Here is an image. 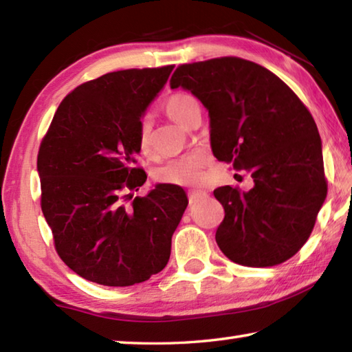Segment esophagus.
Listing matches in <instances>:
<instances>
[{"label": "esophagus", "mask_w": 352, "mask_h": 352, "mask_svg": "<svg viewBox=\"0 0 352 352\" xmlns=\"http://www.w3.org/2000/svg\"><path fill=\"white\" fill-rule=\"evenodd\" d=\"M206 197V190L204 189H195V190H189L188 192V199H189V204H195V201Z\"/></svg>", "instance_id": "34e87169"}]
</instances>
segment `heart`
<instances>
[{
	"mask_svg": "<svg viewBox=\"0 0 352 352\" xmlns=\"http://www.w3.org/2000/svg\"><path fill=\"white\" fill-rule=\"evenodd\" d=\"M197 105L195 99L186 93H175L166 99L164 110L175 121L184 124L190 109ZM138 146L142 153L151 151V122L142 118L138 127ZM208 163V155L204 151H192L182 157L169 160L168 163L153 170L157 183L177 184V186H194L204 180V169Z\"/></svg>",
	"mask_w": 352,
	"mask_h": 352,
	"instance_id": "heart-1",
	"label": "heart"
}]
</instances>
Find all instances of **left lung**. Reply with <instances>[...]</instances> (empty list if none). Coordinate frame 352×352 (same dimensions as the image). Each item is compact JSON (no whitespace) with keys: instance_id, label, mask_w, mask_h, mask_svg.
Returning a JSON list of instances; mask_svg holds the SVG:
<instances>
[{"instance_id":"left-lung-1","label":"left lung","mask_w":352,"mask_h":352,"mask_svg":"<svg viewBox=\"0 0 352 352\" xmlns=\"http://www.w3.org/2000/svg\"><path fill=\"white\" fill-rule=\"evenodd\" d=\"M169 83L186 88L210 111L214 157L254 182L248 192L214 189L225 211L219 248L245 267L290 259L311 236L327 194L311 111L276 74L241 57L183 63Z\"/></svg>"}]
</instances>
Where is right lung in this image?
<instances>
[{"instance_id": "obj_1", "label": "right lung", "mask_w": 352, "mask_h": 352, "mask_svg": "<svg viewBox=\"0 0 352 352\" xmlns=\"http://www.w3.org/2000/svg\"><path fill=\"white\" fill-rule=\"evenodd\" d=\"M174 65L107 73L65 96L40 142V205L60 259L87 281L127 287L162 272L188 206L177 184L146 182L138 127Z\"/></svg>"}]
</instances>
